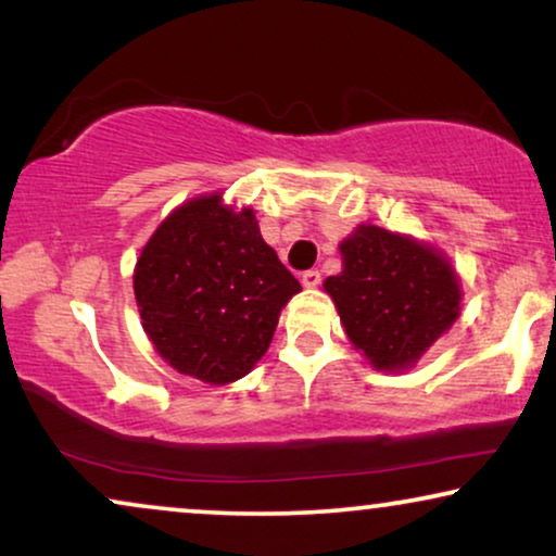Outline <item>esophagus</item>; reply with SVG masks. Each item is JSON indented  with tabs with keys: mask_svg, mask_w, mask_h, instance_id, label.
<instances>
[{
	"mask_svg": "<svg viewBox=\"0 0 556 556\" xmlns=\"http://www.w3.org/2000/svg\"><path fill=\"white\" fill-rule=\"evenodd\" d=\"M301 283L306 286V288H316L318 283H321V270H316V268H311V270H306L301 276Z\"/></svg>",
	"mask_w": 556,
	"mask_h": 556,
	"instance_id": "esophagus-1",
	"label": "esophagus"
}]
</instances>
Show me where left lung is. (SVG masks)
Instances as JSON below:
<instances>
[{
  "label": "left lung",
  "instance_id": "1",
  "mask_svg": "<svg viewBox=\"0 0 556 556\" xmlns=\"http://www.w3.org/2000/svg\"><path fill=\"white\" fill-rule=\"evenodd\" d=\"M341 255L344 270L324 288L352 344L377 369H407L458 318V278L435 248L362 225L341 242Z\"/></svg>",
  "mask_w": 556,
  "mask_h": 556
}]
</instances>
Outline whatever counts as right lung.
Returning a JSON list of instances; mask_svg holds the SVG:
<instances>
[{
  "label": "right lung",
  "mask_w": 556,
  "mask_h": 556,
  "mask_svg": "<svg viewBox=\"0 0 556 556\" xmlns=\"http://www.w3.org/2000/svg\"><path fill=\"white\" fill-rule=\"evenodd\" d=\"M301 283L263 240L253 210L219 194L174 210L134 273L151 344L181 375L210 384L245 377L270 346L280 308Z\"/></svg>",
  "instance_id": "right-lung-1"
}]
</instances>
